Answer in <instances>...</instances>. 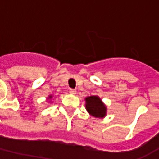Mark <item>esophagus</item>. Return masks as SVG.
I'll list each match as a JSON object with an SVG mask.
<instances>
[{
    "label": "esophagus",
    "mask_w": 159,
    "mask_h": 159,
    "mask_svg": "<svg viewBox=\"0 0 159 159\" xmlns=\"http://www.w3.org/2000/svg\"><path fill=\"white\" fill-rule=\"evenodd\" d=\"M69 92H70V93H71V94H76V89H70Z\"/></svg>",
    "instance_id": "obj_1"
}]
</instances>
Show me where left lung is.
<instances>
[{
    "label": "left lung",
    "instance_id": "8db88e82",
    "mask_svg": "<svg viewBox=\"0 0 159 159\" xmlns=\"http://www.w3.org/2000/svg\"><path fill=\"white\" fill-rule=\"evenodd\" d=\"M86 109L93 117H103L106 116L107 108L98 96L87 97Z\"/></svg>",
    "mask_w": 159,
    "mask_h": 159
}]
</instances>
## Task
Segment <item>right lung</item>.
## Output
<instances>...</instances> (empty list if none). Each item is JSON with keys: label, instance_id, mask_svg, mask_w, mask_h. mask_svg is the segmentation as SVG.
<instances>
[{"label": "right lung", "instance_id": "obj_1", "mask_svg": "<svg viewBox=\"0 0 159 159\" xmlns=\"http://www.w3.org/2000/svg\"><path fill=\"white\" fill-rule=\"evenodd\" d=\"M49 98H52V96H50V97H49Z\"/></svg>", "mask_w": 159, "mask_h": 159}]
</instances>
